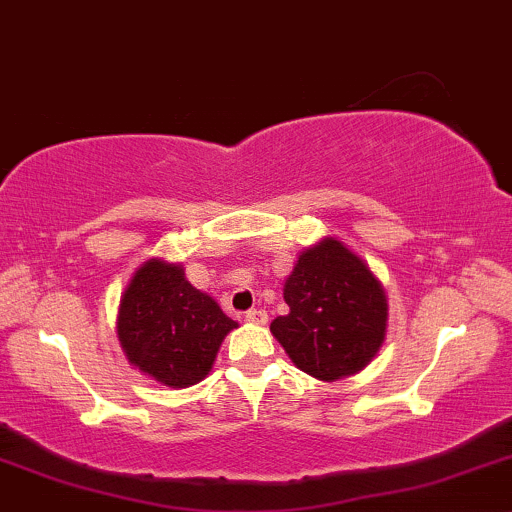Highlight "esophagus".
Returning a JSON list of instances; mask_svg holds the SVG:
<instances>
[{"mask_svg": "<svg viewBox=\"0 0 512 512\" xmlns=\"http://www.w3.org/2000/svg\"><path fill=\"white\" fill-rule=\"evenodd\" d=\"M245 321L262 326V323H267V312L264 309H250V312H245Z\"/></svg>", "mask_w": 512, "mask_h": 512, "instance_id": "34e87169", "label": "esophagus"}]
</instances>
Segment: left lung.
<instances>
[{"mask_svg":"<svg viewBox=\"0 0 512 512\" xmlns=\"http://www.w3.org/2000/svg\"><path fill=\"white\" fill-rule=\"evenodd\" d=\"M283 297L290 312L271 321V333L293 364L314 378L331 383L357 373L383 345V288L340 241L323 238L304 250Z\"/></svg>","mask_w":512,"mask_h":512,"instance_id":"1","label":"left lung"}]
</instances>
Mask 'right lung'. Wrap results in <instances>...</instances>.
Wrapping results in <instances>:
<instances>
[{
	"instance_id": "obj_1",
	"label": "right lung",
	"mask_w": 512,
	"mask_h": 512,
	"mask_svg": "<svg viewBox=\"0 0 512 512\" xmlns=\"http://www.w3.org/2000/svg\"><path fill=\"white\" fill-rule=\"evenodd\" d=\"M238 326L179 264L151 260L134 274L120 302L118 335L129 364L167 387L208 375L224 335Z\"/></svg>"
}]
</instances>
